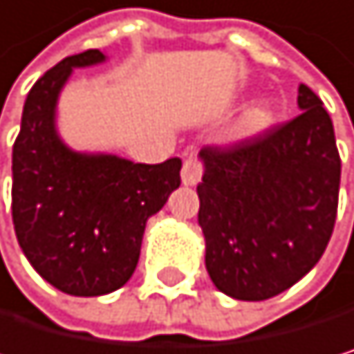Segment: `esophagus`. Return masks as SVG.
I'll return each mask as SVG.
<instances>
[{
	"label": "esophagus",
	"mask_w": 354,
	"mask_h": 354,
	"mask_svg": "<svg viewBox=\"0 0 354 354\" xmlns=\"http://www.w3.org/2000/svg\"><path fill=\"white\" fill-rule=\"evenodd\" d=\"M201 174H203V165L197 157L185 159V163H183V185L195 187L201 180Z\"/></svg>",
	"instance_id": "34e87169"
}]
</instances>
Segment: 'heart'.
<instances>
[{
	"label": "heart",
	"instance_id": "1",
	"mask_svg": "<svg viewBox=\"0 0 354 354\" xmlns=\"http://www.w3.org/2000/svg\"><path fill=\"white\" fill-rule=\"evenodd\" d=\"M272 118H274V110L268 102H263V100L252 102L240 114L236 129H234V136L238 140H250V138L261 136L272 125Z\"/></svg>",
	"mask_w": 354,
	"mask_h": 354
}]
</instances>
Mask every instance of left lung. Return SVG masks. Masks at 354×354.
I'll list each match as a JSON object with an SVG mask.
<instances>
[{
  "mask_svg": "<svg viewBox=\"0 0 354 354\" xmlns=\"http://www.w3.org/2000/svg\"><path fill=\"white\" fill-rule=\"evenodd\" d=\"M297 106L289 123L199 153L206 270L234 299L263 301L287 291L319 263L331 238L342 169L333 123L306 84Z\"/></svg>",
  "mask_w": 354,
  "mask_h": 354,
  "instance_id": "1",
  "label": "left lung"
}]
</instances>
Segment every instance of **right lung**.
I'll use <instances>...</instances> for the list:
<instances>
[{
    "label": "right lung",
    "mask_w": 354,
    "mask_h": 354,
    "mask_svg": "<svg viewBox=\"0 0 354 354\" xmlns=\"http://www.w3.org/2000/svg\"><path fill=\"white\" fill-rule=\"evenodd\" d=\"M97 48L65 57L25 100L12 148V221L33 270L55 289L97 297L131 278L146 221L180 187L178 157L157 165L78 153L57 133V102L74 67L104 63Z\"/></svg>",
    "instance_id": "right-lung-1"
}]
</instances>
